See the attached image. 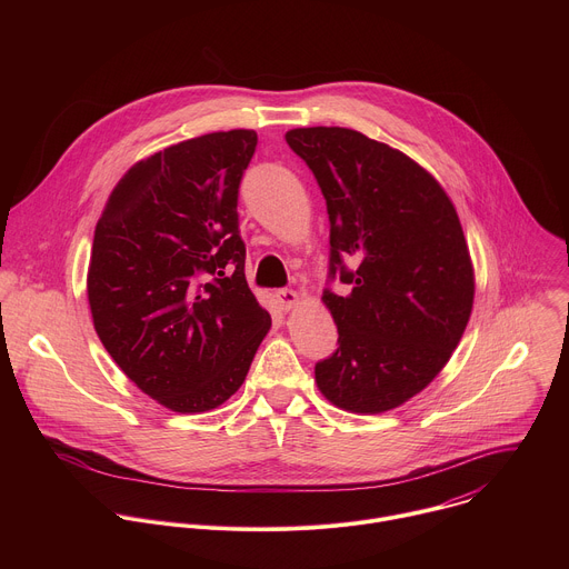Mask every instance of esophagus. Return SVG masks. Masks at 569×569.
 <instances>
[{
  "mask_svg": "<svg viewBox=\"0 0 569 569\" xmlns=\"http://www.w3.org/2000/svg\"><path fill=\"white\" fill-rule=\"evenodd\" d=\"M277 299H279L283 310H290L299 301V295L295 290H290V288H281V290H277Z\"/></svg>",
  "mask_w": 569,
  "mask_h": 569,
  "instance_id": "obj_1",
  "label": "esophagus"
}]
</instances>
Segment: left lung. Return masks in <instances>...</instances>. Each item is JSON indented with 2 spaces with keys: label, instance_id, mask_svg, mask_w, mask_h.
<instances>
[{
  "label": "left lung",
  "instance_id": "obj_1",
  "mask_svg": "<svg viewBox=\"0 0 569 569\" xmlns=\"http://www.w3.org/2000/svg\"><path fill=\"white\" fill-rule=\"evenodd\" d=\"M286 141L331 222L321 299L340 338L315 365L317 387L342 410L387 412L432 382L468 323L475 283L457 211L417 161L358 130L297 128Z\"/></svg>",
  "mask_w": 569,
  "mask_h": 569
}]
</instances>
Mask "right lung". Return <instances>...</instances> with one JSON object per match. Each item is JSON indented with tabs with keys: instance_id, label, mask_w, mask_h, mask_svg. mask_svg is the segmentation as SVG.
Returning <instances> with one entry per match:
<instances>
[{
	"instance_id": "obj_1",
	"label": "right lung",
	"mask_w": 569,
	"mask_h": 569,
	"mask_svg": "<svg viewBox=\"0 0 569 569\" xmlns=\"http://www.w3.org/2000/svg\"><path fill=\"white\" fill-rule=\"evenodd\" d=\"M257 141L254 130H229L150 154L97 222L94 329L121 371L173 412L222 405L270 331L246 279L236 209Z\"/></svg>"
}]
</instances>
